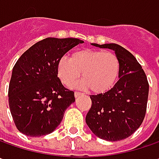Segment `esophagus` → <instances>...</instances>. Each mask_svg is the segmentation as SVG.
I'll use <instances>...</instances> for the list:
<instances>
[{
  "instance_id": "1",
  "label": "esophagus",
  "mask_w": 159,
  "mask_h": 159,
  "mask_svg": "<svg viewBox=\"0 0 159 159\" xmlns=\"http://www.w3.org/2000/svg\"><path fill=\"white\" fill-rule=\"evenodd\" d=\"M82 94H83V93H81L79 91H75V98H78V97L81 96Z\"/></svg>"
}]
</instances>
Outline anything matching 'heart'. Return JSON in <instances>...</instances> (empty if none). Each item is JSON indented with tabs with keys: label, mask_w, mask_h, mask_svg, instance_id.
<instances>
[{
	"label": "heart",
	"mask_w": 159,
	"mask_h": 159,
	"mask_svg": "<svg viewBox=\"0 0 159 159\" xmlns=\"http://www.w3.org/2000/svg\"><path fill=\"white\" fill-rule=\"evenodd\" d=\"M58 75L65 85L69 86L79 78L82 71L84 80L76 84L95 93L111 90L117 81L120 60L114 52L92 49H81L72 53L70 59L61 58L58 61Z\"/></svg>",
	"instance_id": "obj_1"
}]
</instances>
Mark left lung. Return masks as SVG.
Instances as JSON below:
<instances>
[{"mask_svg":"<svg viewBox=\"0 0 159 159\" xmlns=\"http://www.w3.org/2000/svg\"><path fill=\"white\" fill-rule=\"evenodd\" d=\"M92 46L112 49L120 60L118 82L105 93L90 95L91 107L85 121L96 136L115 142L128 138L143 123L149 83L134 56L117 44Z\"/></svg>","mask_w":159,"mask_h":159,"instance_id":"left-lung-1","label":"left lung"}]
</instances>
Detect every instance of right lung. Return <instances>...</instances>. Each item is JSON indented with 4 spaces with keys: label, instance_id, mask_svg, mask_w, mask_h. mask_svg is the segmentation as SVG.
I'll use <instances>...</instances> for the list:
<instances>
[{
    "label": "right lung",
    "instance_id": "right-lung-1",
    "mask_svg": "<svg viewBox=\"0 0 159 159\" xmlns=\"http://www.w3.org/2000/svg\"><path fill=\"white\" fill-rule=\"evenodd\" d=\"M83 40L47 38L25 51L15 64L8 86V105L16 127L25 135L52 133L75 102L58 75V61Z\"/></svg>",
    "mask_w": 159,
    "mask_h": 159
}]
</instances>
